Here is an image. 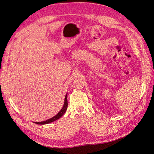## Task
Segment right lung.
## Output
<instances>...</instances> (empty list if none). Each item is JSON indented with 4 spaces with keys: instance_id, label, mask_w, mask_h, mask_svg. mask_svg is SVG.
I'll list each match as a JSON object with an SVG mask.
<instances>
[{
    "instance_id": "1",
    "label": "right lung",
    "mask_w": 154,
    "mask_h": 154,
    "mask_svg": "<svg viewBox=\"0 0 154 154\" xmlns=\"http://www.w3.org/2000/svg\"><path fill=\"white\" fill-rule=\"evenodd\" d=\"M67 105H68V104H67V93L66 95H65V97L63 106V107H62V109H61V110L56 114V115L54 116V117L51 118V119H50L47 120L42 121V122H34V123L43 125V124H49V123L54 122V121L58 120L59 119H60V118L63 115L64 113L65 112V111H66V110L67 109Z\"/></svg>"
}]
</instances>
